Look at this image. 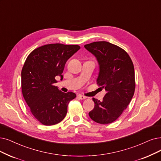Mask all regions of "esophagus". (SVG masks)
Masks as SVG:
<instances>
[{"label": "esophagus", "instance_id": "34e87169", "mask_svg": "<svg viewBox=\"0 0 161 161\" xmlns=\"http://www.w3.org/2000/svg\"><path fill=\"white\" fill-rule=\"evenodd\" d=\"M79 98L80 99V100H85V99H86V96H82V95H81V94H79Z\"/></svg>", "mask_w": 161, "mask_h": 161}]
</instances>
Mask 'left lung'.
Instances as JSON below:
<instances>
[{"instance_id":"1","label":"left lung","mask_w":161,"mask_h":161,"mask_svg":"<svg viewBox=\"0 0 161 161\" xmlns=\"http://www.w3.org/2000/svg\"><path fill=\"white\" fill-rule=\"evenodd\" d=\"M85 47L97 59L100 73L97 83L106 90L102 102L92 98L94 108L90 118L100 124L116 120L130 104L136 89L133 63L122 48L107 42H95Z\"/></svg>"}]
</instances>
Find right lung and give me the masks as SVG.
Instances as JSON below:
<instances>
[{
  "instance_id": "right-lung-1",
  "label": "right lung",
  "mask_w": 161,
  "mask_h": 161,
  "mask_svg": "<svg viewBox=\"0 0 161 161\" xmlns=\"http://www.w3.org/2000/svg\"><path fill=\"white\" fill-rule=\"evenodd\" d=\"M80 47L78 45L51 43L37 47L29 54L21 73L22 92L34 118L45 125L59 123L67 112L70 100L76 95L64 93L54 85L67 61Z\"/></svg>"
}]
</instances>
